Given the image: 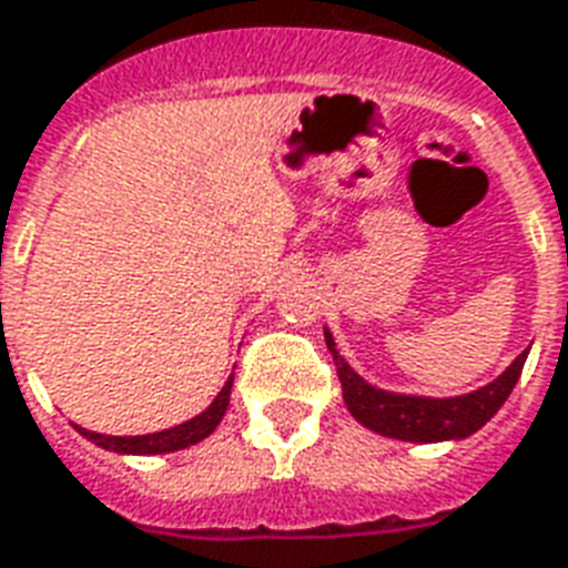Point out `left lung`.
I'll return each instance as SVG.
<instances>
[{"label": "left lung", "instance_id": "1", "mask_svg": "<svg viewBox=\"0 0 568 568\" xmlns=\"http://www.w3.org/2000/svg\"><path fill=\"white\" fill-rule=\"evenodd\" d=\"M324 339H327V348L336 363L342 399L352 410V417L384 438L410 440V444L462 440L479 432L509 399L527 361V352H521L509 363V369L497 375L486 387L465 393V396H453V399H435V396H405V393L372 387L336 352L331 331H324Z\"/></svg>", "mask_w": 568, "mask_h": 568}]
</instances>
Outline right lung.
<instances>
[{
	"label": "right lung",
	"mask_w": 568,
	"mask_h": 568,
	"mask_svg": "<svg viewBox=\"0 0 568 568\" xmlns=\"http://www.w3.org/2000/svg\"><path fill=\"white\" fill-rule=\"evenodd\" d=\"M232 381L235 375L223 384V389L216 393V399L207 405L199 417L181 423V426L163 428V432H154V435H133V438H115V435H101V432H89V428H80L82 438H89L92 444L103 449H112V453H124V456H160V453H175V449H187L199 440H205L229 408V396H232Z\"/></svg>",
	"instance_id": "add662e5"
}]
</instances>
